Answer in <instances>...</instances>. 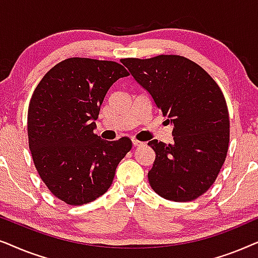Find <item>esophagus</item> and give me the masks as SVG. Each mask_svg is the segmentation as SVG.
<instances>
[{
	"label": "esophagus",
	"instance_id": "esophagus-1",
	"mask_svg": "<svg viewBox=\"0 0 258 258\" xmlns=\"http://www.w3.org/2000/svg\"><path fill=\"white\" fill-rule=\"evenodd\" d=\"M132 144H133V146H135V147H138V146L144 145V143L139 142V140H136V139H132Z\"/></svg>",
	"mask_w": 258,
	"mask_h": 258
}]
</instances>
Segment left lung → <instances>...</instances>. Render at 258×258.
I'll use <instances>...</instances> for the list:
<instances>
[{
    "instance_id": "1",
    "label": "left lung",
    "mask_w": 258,
    "mask_h": 258,
    "mask_svg": "<svg viewBox=\"0 0 258 258\" xmlns=\"http://www.w3.org/2000/svg\"><path fill=\"white\" fill-rule=\"evenodd\" d=\"M121 62L172 125V144L147 143L156 152L151 187L169 201H194L214 184L228 152L229 112L221 88L179 55Z\"/></svg>"
}]
</instances>
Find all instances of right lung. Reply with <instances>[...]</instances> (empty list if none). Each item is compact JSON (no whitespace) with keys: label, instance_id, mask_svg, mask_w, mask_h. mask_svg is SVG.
Segmentation results:
<instances>
[{"label":"right lung","instance_id":"right-lung-1","mask_svg":"<svg viewBox=\"0 0 258 258\" xmlns=\"http://www.w3.org/2000/svg\"><path fill=\"white\" fill-rule=\"evenodd\" d=\"M128 73L121 64L71 57L51 68L34 91L28 108V139L34 164L51 194L82 205L111 186L120 160L132 149L94 135L106 93Z\"/></svg>","mask_w":258,"mask_h":258}]
</instances>
